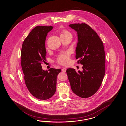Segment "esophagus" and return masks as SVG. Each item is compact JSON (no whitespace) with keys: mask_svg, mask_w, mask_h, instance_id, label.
<instances>
[{"mask_svg":"<svg viewBox=\"0 0 126 126\" xmlns=\"http://www.w3.org/2000/svg\"><path fill=\"white\" fill-rule=\"evenodd\" d=\"M62 71L63 72H65L66 71V68H62Z\"/></svg>","mask_w":126,"mask_h":126,"instance_id":"1","label":"esophagus"}]
</instances>
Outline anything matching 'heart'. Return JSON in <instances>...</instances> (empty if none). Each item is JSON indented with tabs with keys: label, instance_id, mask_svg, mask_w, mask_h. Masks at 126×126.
<instances>
[{
	"label": "heart",
	"instance_id": "b5f03b06",
	"mask_svg": "<svg viewBox=\"0 0 126 126\" xmlns=\"http://www.w3.org/2000/svg\"><path fill=\"white\" fill-rule=\"evenodd\" d=\"M71 35V33L67 30H64L61 33L60 36H67V35ZM70 55L68 52L60 54L58 56L57 59L58 63L62 64V65H66L68 64L70 60Z\"/></svg>",
	"mask_w": 126,
	"mask_h": 126
}]
</instances>
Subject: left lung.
<instances>
[{"label":"left lung","mask_w":126,"mask_h":126,"mask_svg":"<svg viewBox=\"0 0 126 126\" xmlns=\"http://www.w3.org/2000/svg\"><path fill=\"white\" fill-rule=\"evenodd\" d=\"M69 26L77 32L76 58L83 64V71L68 68L66 73L72 92L82 98L94 95L101 85L105 74V53L103 43L97 33L85 23Z\"/></svg>","instance_id":"left-lung-1"}]
</instances>
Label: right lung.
Returning <instances> with one entry per match:
<instances>
[{"instance_id": "obj_1", "label": "right lung", "mask_w": 126, "mask_h": 126, "mask_svg": "<svg viewBox=\"0 0 126 126\" xmlns=\"http://www.w3.org/2000/svg\"><path fill=\"white\" fill-rule=\"evenodd\" d=\"M53 27L39 26L34 28L23 42L21 64L25 83L32 95L40 100H47L56 92L57 77L61 70L42 69L46 61L45 41L47 33Z\"/></svg>"}]
</instances>
